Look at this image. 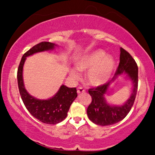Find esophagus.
<instances>
[{
    "mask_svg": "<svg viewBox=\"0 0 155 155\" xmlns=\"http://www.w3.org/2000/svg\"><path fill=\"white\" fill-rule=\"evenodd\" d=\"M77 92H78V94H82V93H84L85 92V90H84L82 87H79L78 88Z\"/></svg>",
    "mask_w": 155,
    "mask_h": 155,
    "instance_id": "obj_1",
    "label": "esophagus"
}]
</instances>
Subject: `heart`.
I'll return each instance as SVG.
<instances>
[{
  "label": "heart",
  "instance_id": "obj_1",
  "mask_svg": "<svg viewBox=\"0 0 155 155\" xmlns=\"http://www.w3.org/2000/svg\"><path fill=\"white\" fill-rule=\"evenodd\" d=\"M115 69V61L102 50H96L83 55L77 61V68L71 70L74 79L80 78V71H87L86 80L90 85L100 87L111 79Z\"/></svg>",
  "mask_w": 155,
  "mask_h": 155
}]
</instances>
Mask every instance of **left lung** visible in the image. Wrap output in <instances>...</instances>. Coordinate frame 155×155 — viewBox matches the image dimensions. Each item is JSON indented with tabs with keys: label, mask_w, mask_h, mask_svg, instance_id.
<instances>
[{
	"label": "left lung",
	"mask_w": 155,
	"mask_h": 155,
	"mask_svg": "<svg viewBox=\"0 0 155 155\" xmlns=\"http://www.w3.org/2000/svg\"><path fill=\"white\" fill-rule=\"evenodd\" d=\"M120 63L112 80L108 83L96 88L90 89L89 94L92 102L87 108V114L91 121L99 126H110L120 121L128 115L135 101L138 84V68L134 59L128 52L120 48ZM124 74L132 84V90L129 99L121 105H112L107 102L105 97L112 89L110 84L118 76Z\"/></svg>",
	"instance_id": "left-lung-1"
}]
</instances>
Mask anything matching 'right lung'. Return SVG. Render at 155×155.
Segmentation results:
<instances>
[{
    "label": "right lung",
    "mask_w": 155,
    "mask_h": 155,
    "mask_svg": "<svg viewBox=\"0 0 155 155\" xmlns=\"http://www.w3.org/2000/svg\"><path fill=\"white\" fill-rule=\"evenodd\" d=\"M58 45L43 41L30 48L23 55L18 70L19 91L23 103L34 117L46 124H57L65 119L70 107L78 97L75 87L69 88L62 84L56 94L46 99H39L31 96L25 87L23 67L27 57L40 52L54 50Z\"/></svg>",
    "instance_id": "add662e5"
}]
</instances>
